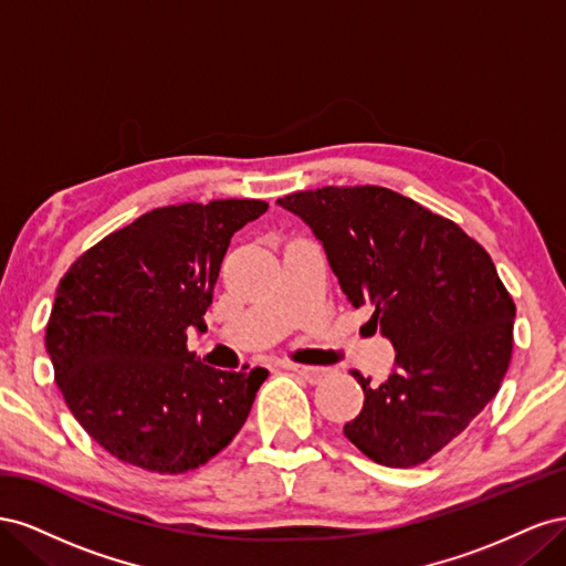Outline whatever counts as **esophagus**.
I'll return each mask as SVG.
<instances>
[{"label": "esophagus", "instance_id": "1", "mask_svg": "<svg viewBox=\"0 0 566 566\" xmlns=\"http://www.w3.org/2000/svg\"><path fill=\"white\" fill-rule=\"evenodd\" d=\"M285 368L287 370H293V373H297V375H302L304 380H310V382H318L323 375H325V368H316V366H302V364H285Z\"/></svg>", "mask_w": 566, "mask_h": 566}]
</instances>
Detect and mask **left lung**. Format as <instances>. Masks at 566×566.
Here are the masks:
<instances>
[{"label": "left lung", "instance_id": "1", "mask_svg": "<svg viewBox=\"0 0 566 566\" xmlns=\"http://www.w3.org/2000/svg\"><path fill=\"white\" fill-rule=\"evenodd\" d=\"M310 224L352 306L397 358L345 424L354 447L387 468L439 453L499 394L512 358L515 302L489 252L451 219L382 186H323L276 200Z\"/></svg>", "mask_w": 566, "mask_h": 566}]
</instances>
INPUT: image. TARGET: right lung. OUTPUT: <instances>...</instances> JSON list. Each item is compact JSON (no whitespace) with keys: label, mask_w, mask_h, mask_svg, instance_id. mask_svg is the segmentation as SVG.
Returning a JSON list of instances; mask_svg holds the SVG:
<instances>
[{"label":"right lung","mask_w":566,"mask_h":566,"mask_svg":"<svg viewBox=\"0 0 566 566\" xmlns=\"http://www.w3.org/2000/svg\"><path fill=\"white\" fill-rule=\"evenodd\" d=\"M266 208L235 198L167 205L65 271L46 354L71 413L117 460L181 474L241 432L269 370L205 366L186 349V331H205L231 235Z\"/></svg>","instance_id":"add662e5"}]
</instances>
